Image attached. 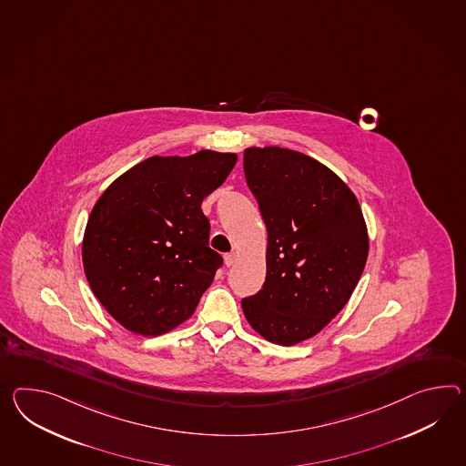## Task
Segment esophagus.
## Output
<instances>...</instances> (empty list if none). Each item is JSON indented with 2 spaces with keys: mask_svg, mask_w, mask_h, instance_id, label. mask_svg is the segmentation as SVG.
Instances as JSON below:
<instances>
[{
  "mask_svg": "<svg viewBox=\"0 0 466 466\" xmlns=\"http://www.w3.org/2000/svg\"><path fill=\"white\" fill-rule=\"evenodd\" d=\"M236 261H238V256H236L234 252H230V254H228V256H226V264H228V268H230V266H234V264H236Z\"/></svg>",
  "mask_w": 466,
  "mask_h": 466,
  "instance_id": "34e87169",
  "label": "esophagus"
}]
</instances>
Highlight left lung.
Here are the masks:
<instances>
[{"label":"left lung","instance_id":"left-lung-1","mask_svg":"<svg viewBox=\"0 0 466 466\" xmlns=\"http://www.w3.org/2000/svg\"><path fill=\"white\" fill-rule=\"evenodd\" d=\"M244 175L268 230L266 281L242 299L250 327L291 347L315 337L350 299L369 234L347 183L295 149L244 151Z\"/></svg>","mask_w":466,"mask_h":466}]
</instances>
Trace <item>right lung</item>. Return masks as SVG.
Returning <instances> with one entry per match:
<instances>
[{"instance_id":"right-lung-1","label":"right lung","mask_w":466,"mask_h":466,"mask_svg":"<svg viewBox=\"0 0 466 466\" xmlns=\"http://www.w3.org/2000/svg\"><path fill=\"white\" fill-rule=\"evenodd\" d=\"M236 153L151 157L94 205L82 240L92 293L126 329L157 337L192 317L222 258L200 205L226 182Z\"/></svg>"}]
</instances>
